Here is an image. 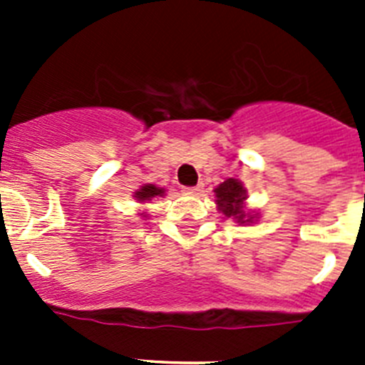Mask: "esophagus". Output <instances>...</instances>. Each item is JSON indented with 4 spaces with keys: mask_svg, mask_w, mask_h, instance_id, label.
I'll return each instance as SVG.
<instances>
[{
    "mask_svg": "<svg viewBox=\"0 0 365 365\" xmlns=\"http://www.w3.org/2000/svg\"><path fill=\"white\" fill-rule=\"evenodd\" d=\"M182 192L185 193H201L202 192V186L197 185V186H185L182 188Z\"/></svg>",
    "mask_w": 365,
    "mask_h": 365,
    "instance_id": "esophagus-1",
    "label": "esophagus"
}]
</instances>
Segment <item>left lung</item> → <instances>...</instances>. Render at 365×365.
Returning a JSON list of instances; mask_svg holds the SVG:
<instances>
[{"label":"left lung","instance_id":"obj_1","mask_svg":"<svg viewBox=\"0 0 365 365\" xmlns=\"http://www.w3.org/2000/svg\"><path fill=\"white\" fill-rule=\"evenodd\" d=\"M245 188L241 186V182H237L235 179H227L222 185H219L215 188V197H217L219 210L227 217H235L237 222H250L252 217L245 215L243 212V201H245Z\"/></svg>","mask_w":365,"mask_h":365}]
</instances>
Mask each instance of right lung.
<instances>
[{"mask_svg": "<svg viewBox=\"0 0 365 365\" xmlns=\"http://www.w3.org/2000/svg\"><path fill=\"white\" fill-rule=\"evenodd\" d=\"M163 193H164L163 188H157V186L153 185H146L138 190V192H135V197L143 202V201H150L151 197H157V195H163Z\"/></svg>", "mask_w": 365, "mask_h": 365, "instance_id": "right-lung-1", "label": "right lung"}]
</instances>
